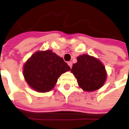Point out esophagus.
Here are the masks:
<instances>
[{"label": "esophagus", "instance_id": "34e87169", "mask_svg": "<svg viewBox=\"0 0 129 129\" xmlns=\"http://www.w3.org/2000/svg\"><path fill=\"white\" fill-rule=\"evenodd\" d=\"M68 65L71 67V68H72V62H71V61H70V62H68Z\"/></svg>", "mask_w": 129, "mask_h": 129}]
</instances>
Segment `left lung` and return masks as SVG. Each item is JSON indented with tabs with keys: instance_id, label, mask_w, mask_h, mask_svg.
I'll return each mask as SVG.
<instances>
[{
	"instance_id": "8db88e82",
	"label": "left lung",
	"mask_w": 129,
	"mask_h": 129,
	"mask_svg": "<svg viewBox=\"0 0 129 129\" xmlns=\"http://www.w3.org/2000/svg\"><path fill=\"white\" fill-rule=\"evenodd\" d=\"M77 61L73 66L71 72L83 90L91 92L103 86L107 72L101 61L87 54L79 56Z\"/></svg>"
}]
</instances>
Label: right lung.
<instances>
[{"label":"right lung","mask_w":129,"mask_h":129,"mask_svg":"<svg viewBox=\"0 0 129 129\" xmlns=\"http://www.w3.org/2000/svg\"><path fill=\"white\" fill-rule=\"evenodd\" d=\"M71 68L52 51L35 52L24 63L23 76L28 85L39 92L52 90L62 73Z\"/></svg>","instance_id":"right-lung-1"}]
</instances>
